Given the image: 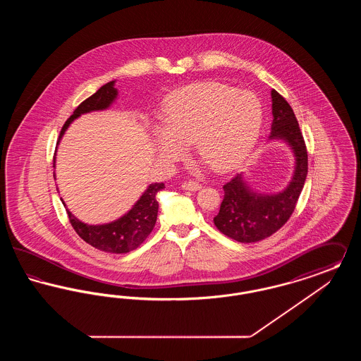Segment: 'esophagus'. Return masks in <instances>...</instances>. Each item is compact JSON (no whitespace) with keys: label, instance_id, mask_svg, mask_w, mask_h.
<instances>
[{"label":"esophagus","instance_id":"1","mask_svg":"<svg viewBox=\"0 0 361 361\" xmlns=\"http://www.w3.org/2000/svg\"><path fill=\"white\" fill-rule=\"evenodd\" d=\"M183 189H185V190H192V192H195V190H199V189L202 188V185L197 183V181H185V183H183Z\"/></svg>","mask_w":361,"mask_h":361}]
</instances>
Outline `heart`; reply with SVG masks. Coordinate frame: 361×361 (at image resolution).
Wrapping results in <instances>:
<instances>
[{
    "label": "heart",
    "mask_w": 361,
    "mask_h": 361,
    "mask_svg": "<svg viewBox=\"0 0 361 361\" xmlns=\"http://www.w3.org/2000/svg\"><path fill=\"white\" fill-rule=\"evenodd\" d=\"M262 108L250 92L222 84H193L172 92L154 128L157 152L168 161L183 159L187 146L215 172L238 166L253 149Z\"/></svg>",
    "instance_id": "obj_1"
}]
</instances>
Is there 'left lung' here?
<instances>
[{"label": "left lung", "instance_id": "8db88e82", "mask_svg": "<svg viewBox=\"0 0 361 361\" xmlns=\"http://www.w3.org/2000/svg\"><path fill=\"white\" fill-rule=\"evenodd\" d=\"M271 96L274 121L269 139L288 143L295 155V171L287 188L276 195L255 192L242 174L224 184V202L214 224L224 235L242 243L265 240L287 224L307 177V149L291 105L275 89Z\"/></svg>", "mask_w": 361, "mask_h": 361}]
</instances>
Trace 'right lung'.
Masks as SVG:
<instances>
[{"instance_id": "1", "label": "right lung", "mask_w": 361, "mask_h": 361, "mask_svg": "<svg viewBox=\"0 0 361 361\" xmlns=\"http://www.w3.org/2000/svg\"><path fill=\"white\" fill-rule=\"evenodd\" d=\"M116 97H118V89L115 87V81H111L102 86L94 94L87 97L85 102H82L75 108L73 115L63 124L58 143L61 137H63L71 121L87 112L106 109L115 102ZM54 168H55V157H54ZM54 178H55V173H54ZM164 188H165L164 183L150 184L127 214H124L121 218L111 224H86L81 222L66 208L63 200L62 199L61 200L66 208L73 228L82 240H85L86 243L106 253L121 255V253H128L137 249V246L153 231L157 222V215H158L157 193Z\"/></svg>"}]
</instances>
